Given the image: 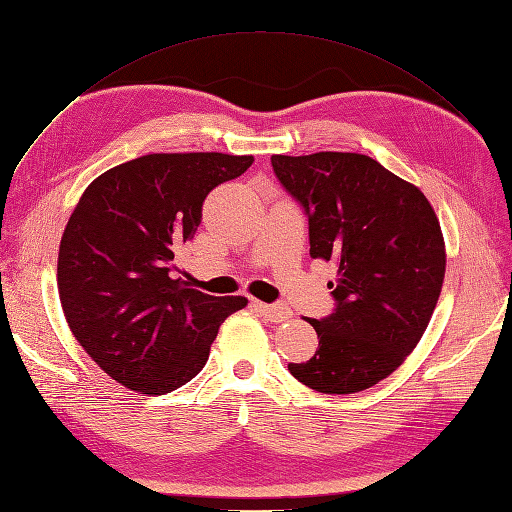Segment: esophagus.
<instances>
[{
	"label": "esophagus",
	"instance_id": "obj_1",
	"mask_svg": "<svg viewBox=\"0 0 512 512\" xmlns=\"http://www.w3.org/2000/svg\"><path fill=\"white\" fill-rule=\"evenodd\" d=\"M253 307L261 313V316H266L272 322H285L292 318V311L283 305H268V303H259V300H255Z\"/></svg>",
	"mask_w": 512,
	"mask_h": 512
}]
</instances>
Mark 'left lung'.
Returning <instances> with one entry per match:
<instances>
[{"mask_svg":"<svg viewBox=\"0 0 512 512\" xmlns=\"http://www.w3.org/2000/svg\"><path fill=\"white\" fill-rule=\"evenodd\" d=\"M274 175L305 209L309 253L333 261L335 309L309 320L318 350L290 363L320 393H357L400 368L437 307L445 246L422 190L368 155H272Z\"/></svg>","mask_w":512,"mask_h":512,"instance_id":"left-lung-1","label":"left lung"}]
</instances>
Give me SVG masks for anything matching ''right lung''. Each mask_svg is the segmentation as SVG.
<instances>
[{"mask_svg":"<svg viewBox=\"0 0 512 512\" xmlns=\"http://www.w3.org/2000/svg\"><path fill=\"white\" fill-rule=\"evenodd\" d=\"M253 155L153 153L110 168L62 233L58 292L80 346L127 389L162 396L203 370L220 324L242 296H209L175 277L205 196Z\"/></svg>","mask_w":512,"mask_h":512,"instance_id":"1","label":"right lung"}]
</instances>
